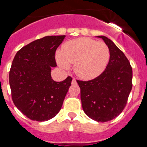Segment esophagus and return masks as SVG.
<instances>
[{
	"mask_svg": "<svg viewBox=\"0 0 147 147\" xmlns=\"http://www.w3.org/2000/svg\"><path fill=\"white\" fill-rule=\"evenodd\" d=\"M72 85H76V84H77V82H76V79H73V80H72Z\"/></svg>",
	"mask_w": 147,
	"mask_h": 147,
	"instance_id": "34e87169",
	"label": "esophagus"
}]
</instances>
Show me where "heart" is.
<instances>
[{"label":"heart","instance_id":"heart-1","mask_svg":"<svg viewBox=\"0 0 147 147\" xmlns=\"http://www.w3.org/2000/svg\"><path fill=\"white\" fill-rule=\"evenodd\" d=\"M110 52L105 42L82 37L65 43L57 54V62L63 69L74 64L76 75L85 80H90L105 70L110 60Z\"/></svg>","mask_w":147,"mask_h":147}]
</instances>
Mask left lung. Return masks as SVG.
Returning a JSON list of instances; mask_svg holds the SVG:
<instances>
[{
  "mask_svg": "<svg viewBox=\"0 0 147 147\" xmlns=\"http://www.w3.org/2000/svg\"><path fill=\"white\" fill-rule=\"evenodd\" d=\"M109 47L110 60L106 69L89 81L76 80L80 85L84 112L93 120L106 122L123 111L132 87V69L124 54L105 36Z\"/></svg>",
  "mask_w": 147,
  "mask_h": 147,
  "instance_id": "left-lung-1",
  "label": "left lung"
}]
</instances>
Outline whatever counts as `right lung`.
Returning a JSON list of instances; mask_svg holds the SVG:
<instances>
[{
  "label": "right lung",
  "mask_w": 147,
  "mask_h": 147,
  "mask_svg": "<svg viewBox=\"0 0 147 147\" xmlns=\"http://www.w3.org/2000/svg\"><path fill=\"white\" fill-rule=\"evenodd\" d=\"M65 35L46 36L18 51L9 71L11 98L20 112L31 120L45 121L59 113L72 78L55 82L51 76L56 67L55 52Z\"/></svg>",
  "instance_id": "right-lung-1"
}]
</instances>
